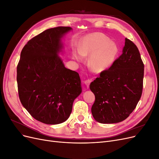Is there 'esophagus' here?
I'll list each match as a JSON object with an SVG mask.
<instances>
[{
    "label": "esophagus",
    "mask_w": 159,
    "mask_h": 159,
    "mask_svg": "<svg viewBox=\"0 0 159 159\" xmlns=\"http://www.w3.org/2000/svg\"><path fill=\"white\" fill-rule=\"evenodd\" d=\"M91 81H92V80H89V79H88V80H85L84 81V84L86 85V86H87V87L88 88L89 86V84H91Z\"/></svg>",
    "instance_id": "esophagus-1"
}]
</instances>
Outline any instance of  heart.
<instances>
[{"instance_id":"obj_1","label":"heart","mask_w":159,"mask_h":159,"mask_svg":"<svg viewBox=\"0 0 159 159\" xmlns=\"http://www.w3.org/2000/svg\"><path fill=\"white\" fill-rule=\"evenodd\" d=\"M119 47L116 43L102 33L95 32L85 36L80 44V50L73 52L74 58L84 61L90 56L88 64L94 71L101 72L109 68L116 60Z\"/></svg>"}]
</instances>
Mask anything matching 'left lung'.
<instances>
[{
  "label": "left lung",
  "mask_w": 159,
  "mask_h": 159,
  "mask_svg": "<svg viewBox=\"0 0 159 159\" xmlns=\"http://www.w3.org/2000/svg\"><path fill=\"white\" fill-rule=\"evenodd\" d=\"M143 77L138 48L126 38L123 54L90 84L95 98L91 113L96 121L116 123L126 119L141 99Z\"/></svg>",
  "instance_id": "1"
}]
</instances>
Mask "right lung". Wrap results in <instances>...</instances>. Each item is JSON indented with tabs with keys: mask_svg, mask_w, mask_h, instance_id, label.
<instances>
[{
	"mask_svg": "<svg viewBox=\"0 0 159 159\" xmlns=\"http://www.w3.org/2000/svg\"><path fill=\"white\" fill-rule=\"evenodd\" d=\"M71 29L49 28L32 38L22 48L17 66L20 102L32 117L45 124L66 121L81 92L79 74L65 68L57 56L60 38Z\"/></svg>",
	"mask_w": 159,
	"mask_h": 159,
	"instance_id": "right-lung-1",
	"label": "right lung"
}]
</instances>
